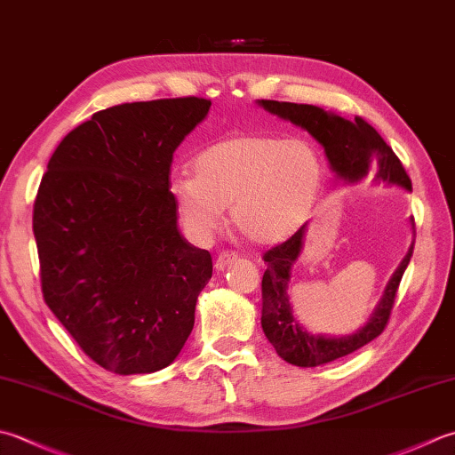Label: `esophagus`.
Instances as JSON below:
<instances>
[{
    "instance_id": "esophagus-1",
    "label": "esophagus",
    "mask_w": 455,
    "mask_h": 455,
    "mask_svg": "<svg viewBox=\"0 0 455 455\" xmlns=\"http://www.w3.org/2000/svg\"><path fill=\"white\" fill-rule=\"evenodd\" d=\"M236 254L235 252H220L219 256H217V260H215V268L219 270V272H222L227 268V266H230L233 262H236Z\"/></svg>"
}]
</instances>
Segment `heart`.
I'll return each instance as SVG.
<instances>
[{
    "mask_svg": "<svg viewBox=\"0 0 455 455\" xmlns=\"http://www.w3.org/2000/svg\"><path fill=\"white\" fill-rule=\"evenodd\" d=\"M323 185V164L306 140L243 133L203 149L195 177L172 181V197L187 228L207 238L230 220L256 244H275L309 219Z\"/></svg>",
    "mask_w": 455,
    "mask_h": 455,
    "instance_id": "heart-1",
    "label": "heart"
}]
</instances>
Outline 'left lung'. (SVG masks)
<instances>
[{"instance_id":"1","label":"left lung","mask_w":455,"mask_h":455,"mask_svg":"<svg viewBox=\"0 0 455 455\" xmlns=\"http://www.w3.org/2000/svg\"><path fill=\"white\" fill-rule=\"evenodd\" d=\"M258 106H262L264 110L278 116L282 120L291 122L293 126L306 130L323 148L329 167L337 175V180L345 183H359L372 173L375 183L382 181L412 191L411 177L406 175L393 148L380 138V133L371 124L359 118V116L351 122L333 112H325L319 106L278 100H258ZM306 228L307 225L301 227L286 243L270 248L264 254L266 272L262 275V329L275 353L283 361L296 364V367H319V364L351 355L385 331L398 283L403 280V274L412 258L414 240L403 262L395 270L393 278L388 280L385 293H382L375 311L371 314L369 322L351 335L333 337L309 331L306 325L298 322L291 311L288 283L291 278V266L296 264L301 246H304Z\"/></svg>"}]
</instances>
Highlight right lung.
Segmentation results:
<instances>
[{
  "instance_id": "add662e5",
  "label": "right lung",
  "mask_w": 455,
  "mask_h": 455,
  "mask_svg": "<svg viewBox=\"0 0 455 455\" xmlns=\"http://www.w3.org/2000/svg\"><path fill=\"white\" fill-rule=\"evenodd\" d=\"M197 96L118 104L67 133L33 207L41 288L88 357L116 375L183 349L212 258L177 227L173 151L207 118Z\"/></svg>"
}]
</instances>
